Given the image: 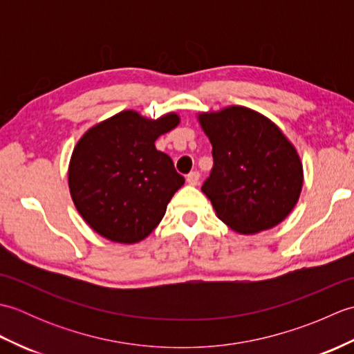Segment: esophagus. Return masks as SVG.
<instances>
[{
  "mask_svg": "<svg viewBox=\"0 0 354 354\" xmlns=\"http://www.w3.org/2000/svg\"><path fill=\"white\" fill-rule=\"evenodd\" d=\"M199 176H201L199 171H196V170L190 171L189 175H187V183H189L190 185H196L199 183Z\"/></svg>",
  "mask_w": 354,
  "mask_h": 354,
  "instance_id": "34e87169",
  "label": "esophagus"
}]
</instances>
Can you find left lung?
Listing matches in <instances>:
<instances>
[{
	"instance_id": "left-lung-1",
	"label": "left lung",
	"mask_w": 354,
	"mask_h": 354,
	"mask_svg": "<svg viewBox=\"0 0 354 354\" xmlns=\"http://www.w3.org/2000/svg\"><path fill=\"white\" fill-rule=\"evenodd\" d=\"M198 118L213 146V169L202 192L217 217L240 234L284 221L303 187L301 160L284 133L265 115L243 106Z\"/></svg>"
}]
</instances>
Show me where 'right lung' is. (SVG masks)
<instances>
[{
    "instance_id": "add662e5",
    "label": "right lung",
    "mask_w": 354,
    "mask_h": 354,
    "mask_svg": "<svg viewBox=\"0 0 354 354\" xmlns=\"http://www.w3.org/2000/svg\"><path fill=\"white\" fill-rule=\"evenodd\" d=\"M178 123L173 112L149 120L123 111L79 140L70 161V193L95 232L112 242L137 243L161 222L184 176L155 141Z\"/></svg>"
}]
</instances>
